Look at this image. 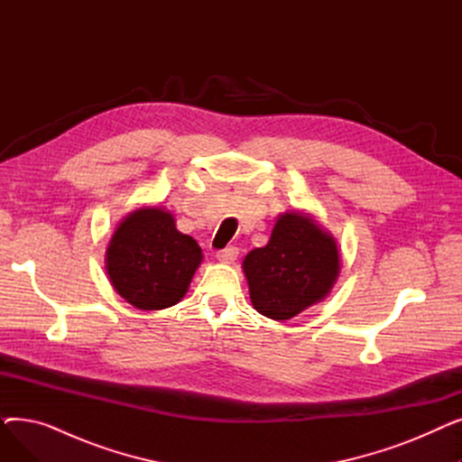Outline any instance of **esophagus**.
<instances>
[{
    "mask_svg": "<svg viewBox=\"0 0 462 462\" xmlns=\"http://www.w3.org/2000/svg\"><path fill=\"white\" fill-rule=\"evenodd\" d=\"M237 254H239V249H237V247H226V249L217 251V253H215V258H217L218 262H223V263H232V262L237 258Z\"/></svg>",
    "mask_w": 462,
    "mask_h": 462,
    "instance_id": "1",
    "label": "esophagus"
}]
</instances>
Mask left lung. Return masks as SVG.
<instances>
[{
  "mask_svg": "<svg viewBox=\"0 0 462 462\" xmlns=\"http://www.w3.org/2000/svg\"><path fill=\"white\" fill-rule=\"evenodd\" d=\"M253 307L277 322L298 317L331 292L341 273L337 239L310 213H281L268 245L244 258Z\"/></svg>",
  "mask_w": 462,
  "mask_h": 462,
  "instance_id": "left-lung-1",
  "label": "left lung"
}]
</instances>
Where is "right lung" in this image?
Masks as SVG:
<instances>
[{"instance_id": "obj_1", "label": "right lung", "mask_w": 462, "mask_h": 462, "mask_svg": "<svg viewBox=\"0 0 462 462\" xmlns=\"http://www.w3.org/2000/svg\"><path fill=\"white\" fill-rule=\"evenodd\" d=\"M204 254L176 228L166 208L143 206L116 226L105 268L116 292L142 310H161L183 300Z\"/></svg>"}]
</instances>
